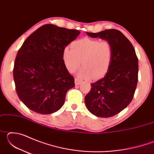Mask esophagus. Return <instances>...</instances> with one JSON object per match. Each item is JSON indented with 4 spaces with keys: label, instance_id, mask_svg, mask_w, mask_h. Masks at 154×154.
Segmentation results:
<instances>
[{
    "label": "esophagus",
    "instance_id": "obj_1",
    "mask_svg": "<svg viewBox=\"0 0 154 154\" xmlns=\"http://www.w3.org/2000/svg\"><path fill=\"white\" fill-rule=\"evenodd\" d=\"M81 83H82V80L79 79V78H75V85H79Z\"/></svg>",
    "mask_w": 154,
    "mask_h": 154
}]
</instances>
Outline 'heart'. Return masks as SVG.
I'll use <instances>...</instances> for the list:
<instances>
[{"mask_svg":"<svg viewBox=\"0 0 154 154\" xmlns=\"http://www.w3.org/2000/svg\"><path fill=\"white\" fill-rule=\"evenodd\" d=\"M113 58V48L108 41L83 38L72 42L71 49L66 47L62 59L68 71L73 72L80 66L79 76L98 79L107 73Z\"/></svg>","mask_w":154,"mask_h":154,"instance_id":"heart-1","label":"heart"}]
</instances>
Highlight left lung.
<instances>
[{
    "instance_id": "1",
    "label": "left lung",
    "mask_w": 154,
    "mask_h": 154,
    "mask_svg": "<svg viewBox=\"0 0 154 154\" xmlns=\"http://www.w3.org/2000/svg\"><path fill=\"white\" fill-rule=\"evenodd\" d=\"M87 34L109 41L113 48V61L107 73L91 83V90L85 97V105L93 115L110 118L126 108L133 98L138 82V58L132 43L118 30Z\"/></svg>"
}]
</instances>
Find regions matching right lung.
<instances>
[{
	"instance_id": "obj_1",
	"label": "right lung",
	"mask_w": 154,
	"mask_h": 154,
	"mask_svg": "<svg viewBox=\"0 0 154 154\" xmlns=\"http://www.w3.org/2000/svg\"><path fill=\"white\" fill-rule=\"evenodd\" d=\"M79 34L75 29L45 24L22 44L15 60L14 79L18 97L30 110L51 114L64 105L75 79L65 66L62 51Z\"/></svg>"
}]
</instances>
